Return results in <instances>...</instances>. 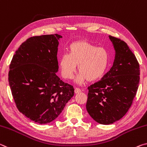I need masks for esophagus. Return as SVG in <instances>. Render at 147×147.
<instances>
[{
    "instance_id": "34e87169",
    "label": "esophagus",
    "mask_w": 147,
    "mask_h": 147,
    "mask_svg": "<svg viewBox=\"0 0 147 147\" xmlns=\"http://www.w3.org/2000/svg\"><path fill=\"white\" fill-rule=\"evenodd\" d=\"M81 92V90L80 89V88H75V93L78 94V93H79Z\"/></svg>"
}]
</instances>
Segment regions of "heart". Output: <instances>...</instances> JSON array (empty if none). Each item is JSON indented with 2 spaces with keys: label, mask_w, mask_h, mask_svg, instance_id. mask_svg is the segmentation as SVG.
<instances>
[{
  "label": "heart",
  "mask_w": 147,
  "mask_h": 147,
  "mask_svg": "<svg viewBox=\"0 0 147 147\" xmlns=\"http://www.w3.org/2000/svg\"><path fill=\"white\" fill-rule=\"evenodd\" d=\"M109 53L104 47L79 41L69 45L68 53L61 55L59 65L62 76L66 79L73 78L78 65L76 81L82 84L86 80L92 82L102 78L109 67Z\"/></svg>",
  "instance_id": "1"
}]
</instances>
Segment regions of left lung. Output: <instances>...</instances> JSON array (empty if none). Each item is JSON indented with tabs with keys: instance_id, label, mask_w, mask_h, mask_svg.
I'll return each mask as SVG.
<instances>
[{
	"instance_id": "left-lung-1",
	"label": "left lung",
	"mask_w": 147,
	"mask_h": 147,
	"mask_svg": "<svg viewBox=\"0 0 147 147\" xmlns=\"http://www.w3.org/2000/svg\"><path fill=\"white\" fill-rule=\"evenodd\" d=\"M109 37L115 50L113 65L101 80L88 86L86 104L90 116L105 125L119 121L128 112L140 79L139 62L126 43Z\"/></svg>"
}]
</instances>
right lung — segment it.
<instances>
[{"mask_svg": "<svg viewBox=\"0 0 147 147\" xmlns=\"http://www.w3.org/2000/svg\"><path fill=\"white\" fill-rule=\"evenodd\" d=\"M61 38L57 34L29 38L16 51L9 64L8 81L16 107L38 124L57 119L74 95L73 86L56 75Z\"/></svg>", "mask_w": 147, "mask_h": 147, "instance_id": "1", "label": "right lung"}]
</instances>
